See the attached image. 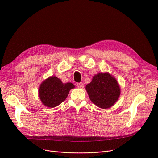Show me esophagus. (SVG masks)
<instances>
[{"label": "esophagus", "instance_id": "34e87169", "mask_svg": "<svg viewBox=\"0 0 158 158\" xmlns=\"http://www.w3.org/2000/svg\"><path fill=\"white\" fill-rule=\"evenodd\" d=\"M77 86L79 88H84V85L82 82H79V83L77 84Z\"/></svg>", "mask_w": 158, "mask_h": 158}]
</instances>
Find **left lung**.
Masks as SVG:
<instances>
[{
    "label": "left lung",
    "instance_id": "1",
    "mask_svg": "<svg viewBox=\"0 0 158 158\" xmlns=\"http://www.w3.org/2000/svg\"><path fill=\"white\" fill-rule=\"evenodd\" d=\"M91 101L102 109L111 107L118 100L120 88L118 82L108 73H100L86 86Z\"/></svg>",
    "mask_w": 158,
    "mask_h": 158
}]
</instances>
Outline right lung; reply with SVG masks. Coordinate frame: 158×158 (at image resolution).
<instances>
[{
	"instance_id": "right-lung-1",
	"label": "right lung",
	"mask_w": 158,
	"mask_h": 158,
	"mask_svg": "<svg viewBox=\"0 0 158 158\" xmlns=\"http://www.w3.org/2000/svg\"><path fill=\"white\" fill-rule=\"evenodd\" d=\"M74 88L71 82L63 84L55 76L47 79L39 88V96L42 103L48 107H54L63 102L70 92Z\"/></svg>"
}]
</instances>
